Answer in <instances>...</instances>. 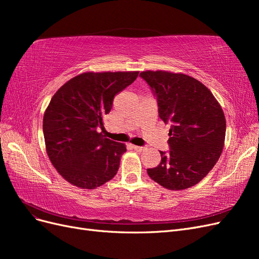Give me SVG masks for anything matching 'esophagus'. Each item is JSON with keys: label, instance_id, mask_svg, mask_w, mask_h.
I'll use <instances>...</instances> for the list:
<instances>
[{"label": "esophagus", "instance_id": "34e87169", "mask_svg": "<svg viewBox=\"0 0 259 259\" xmlns=\"http://www.w3.org/2000/svg\"><path fill=\"white\" fill-rule=\"evenodd\" d=\"M133 149H134V150H136V151H138V152H142V151L145 150L146 147H143V146H133Z\"/></svg>", "mask_w": 259, "mask_h": 259}]
</instances>
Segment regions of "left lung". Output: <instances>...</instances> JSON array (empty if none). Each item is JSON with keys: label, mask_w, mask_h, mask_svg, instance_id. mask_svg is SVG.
I'll use <instances>...</instances> for the list:
<instances>
[{"label": "left lung", "mask_w": 259, "mask_h": 259, "mask_svg": "<svg viewBox=\"0 0 259 259\" xmlns=\"http://www.w3.org/2000/svg\"><path fill=\"white\" fill-rule=\"evenodd\" d=\"M139 76L158 100L159 116L170 124L168 151H160L161 162L147 173L169 190L198 184L222 154L226 120L213 94L200 81L183 73L144 71Z\"/></svg>", "instance_id": "1"}]
</instances>
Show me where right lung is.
<instances>
[{"instance_id": "obj_1", "label": "right lung", "mask_w": 259, "mask_h": 259, "mask_svg": "<svg viewBox=\"0 0 259 259\" xmlns=\"http://www.w3.org/2000/svg\"><path fill=\"white\" fill-rule=\"evenodd\" d=\"M133 72H86L56 92L43 117V134L49 158L67 182L94 189L117 173L124 144L106 138L104 115L113 98L136 80Z\"/></svg>"}]
</instances>
